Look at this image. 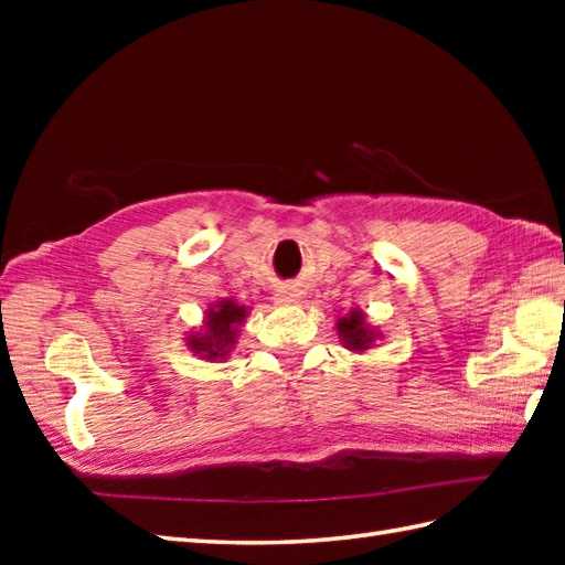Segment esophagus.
I'll return each instance as SVG.
<instances>
[{"label": "esophagus", "mask_w": 565, "mask_h": 565, "mask_svg": "<svg viewBox=\"0 0 565 565\" xmlns=\"http://www.w3.org/2000/svg\"><path fill=\"white\" fill-rule=\"evenodd\" d=\"M279 296H281V298H284V301H294V298H296V296H298V294H296V291H294V289H284V291H281V294H279Z\"/></svg>", "instance_id": "obj_1"}]
</instances>
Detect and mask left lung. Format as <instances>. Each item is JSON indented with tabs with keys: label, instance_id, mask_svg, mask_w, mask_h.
<instances>
[{
	"label": "left lung",
	"instance_id": "left-lung-1",
	"mask_svg": "<svg viewBox=\"0 0 565 565\" xmlns=\"http://www.w3.org/2000/svg\"><path fill=\"white\" fill-rule=\"evenodd\" d=\"M338 334L350 352H369L381 340V332L369 326L366 316L359 308H352L350 313L338 320Z\"/></svg>",
	"mask_w": 565,
	"mask_h": 565
}]
</instances>
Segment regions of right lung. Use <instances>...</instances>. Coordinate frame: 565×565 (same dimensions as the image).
I'll return each instance as SVG.
<instances>
[{
	"label": "right lung",
	"mask_w": 565,
	"mask_h": 565,
	"mask_svg": "<svg viewBox=\"0 0 565 565\" xmlns=\"http://www.w3.org/2000/svg\"><path fill=\"white\" fill-rule=\"evenodd\" d=\"M247 313L249 308L237 303L235 298H223V301L211 303L206 316H203V326L184 338L186 347L196 356L209 359V362L227 359L237 340V328L243 326Z\"/></svg>",
	"instance_id": "1"
}]
</instances>
